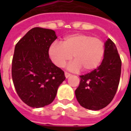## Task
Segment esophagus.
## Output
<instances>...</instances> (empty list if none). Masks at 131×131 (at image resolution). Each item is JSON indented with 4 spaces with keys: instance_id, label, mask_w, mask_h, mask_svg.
I'll use <instances>...</instances> for the list:
<instances>
[{
    "instance_id": "1",
    "label": "esophagus",
    "mask_w": 131,
    "mask_h": 131,
    "mask_svg": "<svg viewBox=\"0 0 131 131\" xmlns=\"http://www.w3.org/2000/svg\"><path fill=\"white\" fill-rule=\"evenodd\" d=\"M64 75H65V77L67 79V78H69V77H70L71 76V74H69V73H67V72H65L64 73Z\"/></svg>"
}]
</instances>
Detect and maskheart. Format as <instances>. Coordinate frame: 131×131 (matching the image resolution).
Masks as SVG:
<instances>
[{"instance_id": "obj_1", "label": "heart", "mask_w": 131, "mask_h": 131, "mask_svg": "<svg viewBox=\"0 0 131 131\" xmlns=\"http://www.w3.org/2000/svg\"><path fill=\"white\" fill-rule=\"evenodd\" d=\"M104 54V44L99 38L85 34H75L64 38L62 43L54 42L50 46L48 54L52 62L58 67L74 60L68 65L71 71H77L82 68L90 71L97 68Z\"/></svg>"}]
</instances>
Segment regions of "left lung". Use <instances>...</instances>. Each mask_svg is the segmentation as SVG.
<instances>
[{
	"instance_id": "8db88e82",
	"label": "left lung",
	"mask_w": 131,
	"mask_h": 131,
	"mask_svg": "<svg viewBox=\"0 0 131 131\" xmlns=\"http://www.w3.org/2000/svg\"><path fill=\"white\" fill-rule=\"evenodd\" d=\"M121 60L115 44L110 38L104 43L101 64L90 73L80 76L75 91L77 100L83 107L100 110L112 102L118 88L121 77Z\"/></svg>"
}]
</instances>
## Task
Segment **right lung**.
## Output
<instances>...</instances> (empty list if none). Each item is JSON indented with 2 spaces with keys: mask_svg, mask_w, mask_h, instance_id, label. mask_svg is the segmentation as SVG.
<instances>
[{
  "mask_svg": "<svg viewBox=\"0 0 131 131\" xmlns=\"http://www.w3.org/2000/svg\"><path fill=\"white\" fill-rule=\"evenodd\" d=\"M57 38L53 30L35 27L16 44L13 83L19 97L29 107L40 108L52 102L66 79L64 71L49 57V48Z\"/></svg>",
  "mask_w": 131,
  "mask_h": 131,
  "instance_id": "right-lung-1",
  "label": "right lung"
}]
</instances>
